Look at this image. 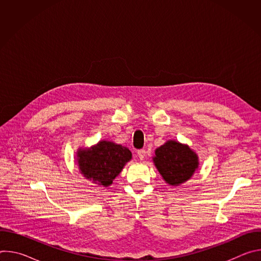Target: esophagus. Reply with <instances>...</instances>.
<instances>
[{"instance_id":"1","label":"esophagus","mask_w":261,"mask_h":261,"mask_svg":"<svg viewBox=\"0 0 261 261\" xmlns=\"http://www.w3.org/2000/svg\"><path fill=\"white\" fill-rule=\"evenodd\" d=\"M137 155H138L139 159L142 160V159H144V157H145V155H146V151H145V150H138V151H137Z\"/></svg>"}]
</instances>
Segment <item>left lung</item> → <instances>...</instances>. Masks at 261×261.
I'll use <instances>...</instances> for the list:
<instances>
[{
  "label": "left lung",
  "mask_w": 261,
  "mask_h": 261,
  "mask_svg": "<svg viewBox=\"0 0 261 261\" xmlns=\"http://www.w3.org/2000/svg\"><path fill=\"white\" fill-rule=\"evenodd\" d=\"M153 161L164 180L171 186L187 181L199 165L197 154L187 144L175 140H168L156 148Z\"/></svg>",
  "instance_id": "left-lung-1"
}]
</instances>
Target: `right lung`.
<instances>
[{
	"label": "right lung",
	"instance_id": "add662e5",
	"mask_svg": "<svg viewBox=\"0 0 261 261\" xmlns=\"http://www.w3.org/2000/svg\"><path fill=\"white\" fill-rule=\"evenodd\" d=\"M132 158L129 148L111 141H99L90 148H80L77 163L84 176L108 187Z\"/></svg>",
	"mask_w": 261,
	"mask_h": 261
}]
</instances>
